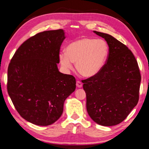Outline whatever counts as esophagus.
<instances>
[{
    "label": "esophagus",
    "instance_id": "1",
    "mask_svg": "<svg viewBox=\"0 0 149 149\" xmlns=\"http://www.w3.org/2000/svg\"><path fill=\"white\" fill-rule=\"evenodd\" d=\"M82 83L81 82V81H77V82H76V86L77 87H79V88H80V87H82Z\"/></svg>",
    "mask_w": 149,
    "mask_h": 149
}]
</instances>
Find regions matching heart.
<instances>
[{
  "label": "heart",
  "mask_w": 149,
  "mask_h": 149,
  "mask_svg": "<svg viewBox=\"0 0 149 149\" xmlns=\"http://www.w3.org/2000/svg\"><path fill=\"white\" fill-rule=\"evenodd\" d=\"M109 52L107 42L103 39L81 38L66 47V53L60 52L59 60L65 70H71L73 62L79 74L85 77L97 75L104 66Z\"/></svg>",
  "instance_id": "heart-1"
}]
</instances>
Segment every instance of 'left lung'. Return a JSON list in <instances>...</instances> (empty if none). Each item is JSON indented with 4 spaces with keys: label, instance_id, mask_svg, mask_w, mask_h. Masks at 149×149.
Instances as JSON below:
<instances>
[{
    "label": "left lung",
    "instance_id": "8db88e82",
    "mask_svg": "<svg viewBox=\"0 0 149 149\" xmlns=\"http://www.w3.org/2000/svg\"><path fill=\"white\" fill-rule=\"evenodd\" d=\"M109 47L107 62L97 75L82 80L88 114L98 124L123 122L139 101L141 74L132 52L112 35L93 31Z\"/></svg>",
    "mask_w": 149,
    "mask_h": 149
}]
</instances>
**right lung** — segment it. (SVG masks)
Instances as JSON below:
<instances>
[{
  "label": "right lung",
  "instance_id": "add662e5",
  "mask_svg": "<svg viewBox=\"0 0 149 149\" xmlns=\"http://www.w3.org/2000/svg\"><path fill=\"white\" fill-rule=\"evenodd\" d=\"M63 29L45 31L26 40L8 68L7 90L17 112L35 125H51L61 116L65 100L76 87L75 77L60 72Z\"/></svg>",
  "mask_w": 149,
  "mask_h": 149
}]
</instances>
